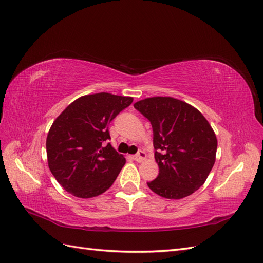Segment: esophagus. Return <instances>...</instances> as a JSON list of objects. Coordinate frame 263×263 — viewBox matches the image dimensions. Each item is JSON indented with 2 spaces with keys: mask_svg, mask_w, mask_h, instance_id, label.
<instances>
[{
  "mask_svg": "<svg viewBox=\"0 0 263 263\" xmlns=\"http://www.w3.org/2000/svg\"><path fill=\"white\" fill-rule=\"evenodd\" d=\"M134 160H136L137 162H143L145 159H146V154H145V152L144 151H142V149H140V151L134 155V157H133Z\"/></svg>",
  "mask_w": 263,
  "mask_h": 263,
  "instance_id": "obj_1",
  "label": "esophagus"
}]
</instances>
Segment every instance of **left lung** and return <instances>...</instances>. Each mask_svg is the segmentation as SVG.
Listing matches in <instances>:
<instances>
[{"mask_svg": "<svg viewBox=\"0 0 263 263\" xmlns=\"http://www.w3.org/2000/svg\"><path fill=\"white\" fill-rule=\"evenodd\" d=\"M152 124L159 175L147 186L168 199L190 196L204 185L216 161L217 138L206 118L191 104L172 97L134 103Z\"/></svg>", "mask_w": 263, "mask_h": 263, "instance_id": "obj_1", "label": "left lung"}]
</instances>
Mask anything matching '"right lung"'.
I'll list each match as a JSON object with an SVG mask.
<instances>
[{
  "mask_svg": "<svg viewBox=\"0 0 263 263\" xmlns=\"http://www.w3.org/2000/svg\"><path fill=\"white\" fill-rule=\"evenodd\" d=\"M132 97L108 92L82 96L59 115L46 139L48 166L64 190L79 198L106 192L125 164L107 141L109 123Z\"/></svg>",
  "mask_w": 263,
  "mask_h": 263,
  "instance_id": "add662e5",
  "label": "right lung"
}]
</instances>
